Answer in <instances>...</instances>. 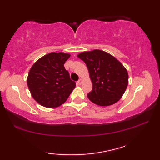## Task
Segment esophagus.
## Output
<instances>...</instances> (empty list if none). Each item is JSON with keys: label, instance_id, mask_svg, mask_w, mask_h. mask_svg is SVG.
Returning a JSON list of instances; mask_svg holds the SVG:
<instances>
[{"label": "esophagus", "instance_id": "obj_1", "mask_svg": "<svg viewBox=\"0 0 160 160\" xmlns=\"http://www.w3.org/2000/svg\"><path fill=\"white\" fill-rule=\"evenodd\" d=\"M82 78H79V79H78V81L77 82V84L81 85V84H82Z\"/></svg>", "mask_w": 160, "mask_h": 160}]
</instances>
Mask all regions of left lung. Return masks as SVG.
Wrapping results in <instances>:
<instances>
[{"label":"left lung","instance_id":"left-lung-1","mask_svg":"<svg viewBox=\"0 0 160 160\" xmlns=\"http://www.w3.org/2000/svg\"><path fill=\"white\" fill-rule=\"evenodd\" d=\"M77 56L87 65L92 82V90L87 94L89 100L100 106L117 102L128 84V72L124 66L102 50L83 52Z\"/></svg>","mask_w":160,"mask_h":160}]
</instances>
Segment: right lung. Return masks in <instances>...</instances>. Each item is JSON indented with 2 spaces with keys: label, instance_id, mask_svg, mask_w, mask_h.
I'll list each match as a JSON object with an SVG mask.
<instances>
[{
  "label": "right lung",
  "instance_id": "1",
  "mask_svg": "<svg viewBox=\"0 0 160 160\" xmlns=\"http://www.w3.org/2000/svg\"><path fill=\"white\" fill-rule=\"evenodd\" d=\"M70 55L51 52L37 61L30 69L27 85L33 98L46 108L64 103L76 87L64 63Z\"/></svg>",
  "mask_w": 160,
  "mask_h": 160
}]
</instances>
